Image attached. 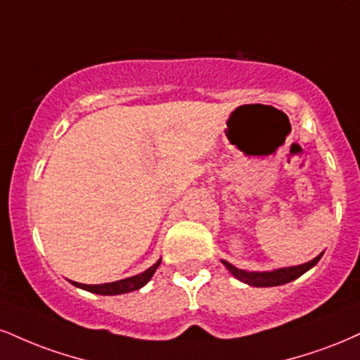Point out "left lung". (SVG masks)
<instances>
[{
  "label": "left lung",
  "instance_id": "left-lung-1",
  "mask_svg": "<svg viewBox=\"0 0 360 360\" xmlns=\"http://www.w3.org/2000/svg\"><path fill=\"white\" fill-rule=\"evenodd\" d=\"M323 253H320L317 258H314L309 263H304V265H298V266H288V268H280V270L275 271H245L240 270V268L233 266L231 263L224 262L223 259V265L231 271L233 276H236L238 280L245 281V283L253 285V287H276V285H283L288 283V281H293L298 276H302L305 271H309L311 266H315L319 263V259L322 258Z\"/></svg>",
  "mask_w": 360,
  "mask_h": 360
}]
</instances>
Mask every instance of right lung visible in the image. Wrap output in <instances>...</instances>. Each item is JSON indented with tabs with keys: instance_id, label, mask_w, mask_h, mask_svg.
<instances>
[{
	"instance_id": "add662e5",
	"label": "right lung",
	"mask_w": 360,
	"mask_h": 360,
	"mask_svg": "<svg viewBox=\"0 0 360 360\" xmlns=\"http://www.w3.org/2000/svg\"><path fill=\"white\" fill-rule=\"evenodd\" d=\"M161 265V259H159L155 265L150 268H147L144 274H139L136 276H131V278H124L119 281H112V283H102V285H84V283H77V281H72L75 287L84 288L86 292L92 293H98V295H120V293H127V292H134V290L142 288L144 285L153 278L154 271L158 270V266Z\"/></svg>"
}]
</instances>
